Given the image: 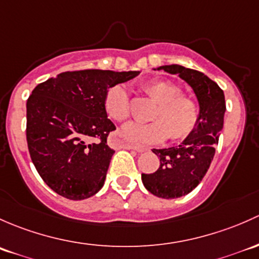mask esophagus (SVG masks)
<instances>
[{"label": "esophagus", "mask_w": 259, "mask_h": 259, "mask_svg": "<svg viewBox=\"0 0 259 259\" xmlns=\"http://www.w3.org/2000/svg\"><path fill=\"white\" fill-rule=\"evenodd\" d=\"M121 147L122 148H127V149H133V151H137V152L147 151V148L142 147V146L132 145V143H127V142H121Z\"/></svg>", "instance_id": "esophagus-1"}]
</instances>
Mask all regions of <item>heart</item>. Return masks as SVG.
<instances>
[{"mask_svg":"<svg viewBox=\"0 0 259 259\" xmlns=\"http://www.w3.org/2000/svg\"><path fill=\"white\" fill-rule=\"evenodd\" d=\"M143 91L158 102L152 114L154 121L124 124L121 131L124 138L131 142L154 145L163 142L168 136L173 141H182L196 130L199 121V106L194 98L181 95L182 90L178 84L167 79H153L143 86ZM105 108L114 121H126L131 114V100L126 87L114 84L108 89Z\"/></svg>","mask_w":259,"mask_h":259,"instance_id":"1","label":"heart"}]
</instances>
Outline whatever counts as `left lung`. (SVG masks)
<instances>
[{
	"mask_svg": "<svg viewBox=\"0 0 259 259\" xmlns=\"http://www.w3.org/2000/svg\"><path fill=\"white\" fill-rule=\"evenodd\" d=\"M170 74H178L192 87L199 103V121L196 130L178 147L153 148L159 157L154 173H142L147 191L164 199L182 197L201 183L215 153L226 112L225 93L202 72L180 65L161 66Z\"/></svg>",
	"mask_w": 259,
	"mask_h": 259,
	"instance_id": "obj_1",
	"label": "left lung"
}]
</instances>
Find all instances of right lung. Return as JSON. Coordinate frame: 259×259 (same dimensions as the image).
I'll list each match as a JSON object with an SVG mask.
<instances>
[{"instance_id": "obj_1", "label": "right lung", "mask_w": 259, "mask_h": 259, "mask_svg": "<svg viewBox=\"0 0 259 259\" xmlns=\"http://www.w3.org/2000/svg\"><path fill=\"white\" fill-rule=\"evenodd\" d=\"M138 74V71H68L32 91L27 100L28 151L38 175L56 193L81 201L102 188L114 153L107 136L116 130L107 118L106 93Z\"/></svg>"}]
</instances>
